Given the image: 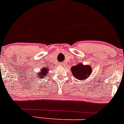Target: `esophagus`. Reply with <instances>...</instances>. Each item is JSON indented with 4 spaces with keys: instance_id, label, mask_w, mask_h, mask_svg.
Masks as SVG:
<instances>
[{
    "instance_id": "34e87169",
    "label": "esophagus",
    "mask_w": 124,
    "mask_h": 124,
    "mask_svg": "<svg viewBox=\"0 0 124 124\" xmlns=\"http://www.w3.org/2000/svg\"><path fill=\"white\" fill-rule=\"evenodd\" d=\"M60 65H63V63H60Z\"/></svg>"
}]
</instances>
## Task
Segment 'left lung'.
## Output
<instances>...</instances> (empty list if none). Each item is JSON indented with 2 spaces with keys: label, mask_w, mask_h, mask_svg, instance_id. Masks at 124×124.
Masks as SVG:
<instances>
[{
  "label": "left lung",
  "mask_w": 124,
  "mask_h": 124,
  "mask_svg": "<svg viewBox=\"0 0 124 124\" xmlns=\"http://www.w3.org/2000/svg\"><path fill=\"white\" fill-rule=\"evenodd\" d=\"M71 71L73 75L78 80H85L91 75L92 73V68L89 65H85L83 64H78L76 66H72Z\"/></svg>",
  "instance_id": "obj_1"
}]
</instances>
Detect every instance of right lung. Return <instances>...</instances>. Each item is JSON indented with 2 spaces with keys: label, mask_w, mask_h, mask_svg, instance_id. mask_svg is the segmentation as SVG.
I'll return each mask as SVG.
<instances>
[{
  "label": "right lung",
  "mask_w": 124,
  "mask_h": 124,
  "mask_svg": "<svg viewBox=\"0 0 124 124\" xmlns=\"http://www.w3.org/2000/svg\"><path fill=\"white\" fill-rule=\"evenodd\" d=\"M47 74V68H43L41 69V70L39 73V74H38V77H40V78H43V77H46V76Z\"/></svg>",
  "instance_id": "obj_1"
}]
</instances>
